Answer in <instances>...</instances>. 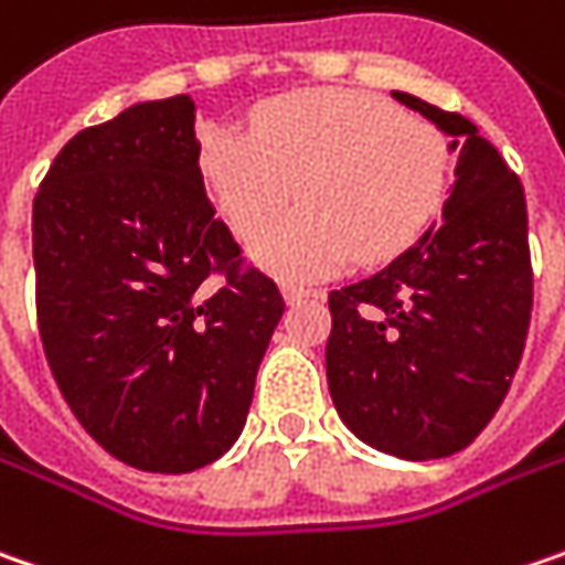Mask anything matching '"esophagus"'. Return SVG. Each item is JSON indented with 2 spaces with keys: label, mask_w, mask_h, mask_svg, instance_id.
<instances>
[{
  "label": "esophagus",
  "mask_w": 565,
  "mask_h": 565,
  "mask_svg": "<svg viewBox=\"0 0 565 565\" xmlns=\"http://www.w3.org/2000/svg\"><path fill=\"white\" fill-rule=\"evenodd\" d=\"M282 296H286V301H298V298L315 296V289H308V286H298V282H282Z\"/></svg>",
  "instance_id": "1"
}]
</instances>
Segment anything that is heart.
Instances as JSON below:
<instances>
[{"label":"heart","mask_w":565,"mask_h":565,"mask_svg":"<svg viewBox=\"0 0 565 565\" xmlns=\"http://www.w3.org/2000/svg\"><path fill=\"white\" fill-rule=\"evenodd\" d=\"M203 178L257 260L311 279L394 257L423 235L448 186V139L438 127L365 92H292L267 100L250 132L218 129L203 146Z\"/></svg>","instance_id":"b5f03b06"}]
</instances>
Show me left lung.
<instances>
[{"label":"left lung","mask_w":565,"mask_h":565,"mask_svg":"<svg viewBox=\"0 0 565 565\" xmlns=\"http://www.w3.org/2000/svg\"><path fill=\"white\" fill-rule=\"evenodd\" d=\"M451 136L441 222L401 257L333 289L327 384L365 445L429 461L467 448L509 394L531 324L524 186L477 127L394 92Z\"/></svg>","instance_id":"obj_1"}]
</instances>
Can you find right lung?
Here are the masks:
<instances>
[{
  "mask_svg": "<svg viewBox=\"0 0 565 565\" xmlns=\"http://www.w3.org/2000/svg\"><path fill=\"white\" fill-rule=\"evenodd\" d=\"M31 232L43 355L82 429L149 473L222 458L286 301L215 215L193 100L75 132Z\"/></svg>",
  "mask_w": 565,
  "mask_h": 565,
  "instance_id": "1",
  "label": "right lung"
}]
</instances>
